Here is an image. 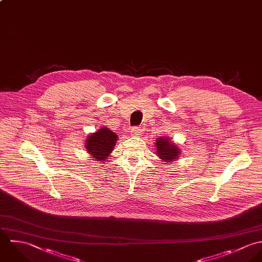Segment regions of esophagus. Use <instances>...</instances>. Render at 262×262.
Masks as SVG:
<instances>
[{
    "mask_svg": "<svg viewBox=\"0 0 262 262\" xmlns=\"http://www.w3.org/2000/svg\"><path fill=\"white\" fill-rule=\"evenodd\" d=\"M130 133L133 136L135 137H138L142 134V128L140 126H134L132 129H130Z\"/></svg>",
    "mask_w": 262,
    "mask_h": 262,
    "instance_id": "34e87169",
    "label": "esophagus"
}]
</instances>
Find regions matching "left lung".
<instances>
[{"mask_svg":"<svg viewBox=\"0 0 262 262\" xmlns=\"http://www.w3.org/2000/svg\"><path fill=\"white\" fill-rule=\"evenodd\" d=\"M155 146L157 148L156 152L158 157L161 158L163 161L167 163L175 161V159H177L180 155V149H178V147H176L167 138L158 139L155 143Z\"/></svg>","mask_w":262,"mask_h":262,"instance_id":"obj_1","label":"left lung"}]
</instances>
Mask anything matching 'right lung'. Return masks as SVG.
Masks as SVG:
<instances>
[{"instance_id":"1","label":"right lung","mask_w":262,"mask_h":262,"mask_svg":"<svg viewBox=\"0 0 262 262\" xmlns=\"http://www.w3.org/2000/svg\"><path fill=\"white\" fill-rule=\"evenodd\" d=\"M117 136L107 127L100 128L92 134L86 141V150L95 161L107 162V158L114 148Z\"/></svg>"}]
</instances>
